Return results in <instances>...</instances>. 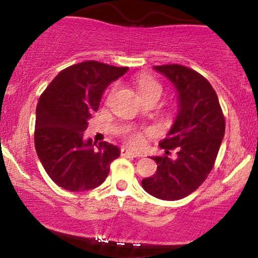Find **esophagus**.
<instances>
[{
  "label": "esophagus",
  "mask_w": 258,
  "mask_h": 258,
  "mask_svg": "<svg viewBox=\"0 0 258 258\" xmlns=\"http://www.w3.org/2000/svg\"><path fill=\"white\" fill-rule=\"evenodd\" d=\"M121 155H122L123 157H141V156H142V155H141V154L135 153V151L130 150V149H128V148H125V147H123L122 149H121Z\"/></svg>",
  "instance_id": "34e87169"
}]
</instances>
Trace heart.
<instances>
[{
  "label": "heart",
  "mask_w": 258,
  "mask_h": 258,
  "mask_svg": "<svg viewBox=\"0 0 258 258\" xmlns=\"http://www.w3.org/2000/svg\"><path fill=\"white\" fill-rule=\"evenodd\" d=\"M137 90L144 101L151 96H161L162 94L161 84L147 75H142L137 79ZM128 141L130 146L140 148L144 143V135L140 132H134L128 135Z\"/></svg>",
  "instance_id": "1"
}]
</instances>
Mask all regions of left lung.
<instances>
[{"instance_id":"1","label":"left lung","mask_w":258,"mask_h":258,"mask_svg":"<svg viewBox=\"0 0 258 258\" xmlns=\"http://www.w3.org/2000/svg\"><path fill=\"white\" fill-rule=\"evenodd\" d=\"M154 70L170 81L177 94V115L160 147L178 148L177 158L153 156L156 174L142 179L148 194L164 201H176L199 188L214 167L225 121L214 88L195 70L179 64L155 66Z\"/></svg>"}]
</instances>
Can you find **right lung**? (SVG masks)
<instances>
[{"instance_id":"1","label":"right lung","mask_w":258,"mask_h":258,"mask_svg":"<svg viewBox=\"0 0 258 258\" xmlns=\"http://www.w3.org/2000/svg\"><path fill=\"white\" fill-rule=\"evenodd\" d=\"M129 68L96 61L68 67L51 81L36 107L35 148L52 181L69 191H87L105 181L121 154L108 142L84 139L107 87Z\"/></svg>"}]
</instances>
